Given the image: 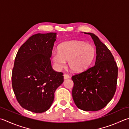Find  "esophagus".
I'll return each instance as SVG.
<instances>
[{
    "instance_id": "34e87169",
    "label": "esophagus",
    "mask_w": 129,
    "mask_h": 129,
    "mask_svg": "<svg viewBox=\"0 0 129 129\" xmlns=\"http://www.w3.org/2000/svg\"><path fill=\"white\" fill-rule=\"evenodd\" d=\"M69 76L68 74H64V78L65 79H68V78H69Z\"/></svg>"
}]
</instances>
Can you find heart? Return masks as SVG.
I'll return each mask as SVG.
<instances>
[{
	"mask_svg": "<svg viewBox=\"0 0 129 129\" xmlns=\"http://www.w3.org/2000/svg\"><path fill=\"white\" fill-rule=\"evenodd\" d=\"M95 55L92 45L85 42L72 41L64 42L58 47V51H53L51 58L56 68L61 69L69 61L72 71L80 72L87 69Z\"/></svg>",
	"mask_w": 129,
	"mask_h": 129,
	"instance_id": "heart-1",
	"label": "heart"
}]
</instances>
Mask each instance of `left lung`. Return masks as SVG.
Here are the masks:
<instances>
[{"label":"left lung","instance_id":"8db88e82","mask_svg":"<svg viewBox=\"0 0 129 129\" xmlns=\"http://www.w3.org/2000/svg\"><path fill=\"white\" fill-rule=\"evenodd\" d=\"M90 35L96 47L95 64L72 77L74 82L72 96L79 109L97 111L104 108L115 93L118 67L107 47L92 33Z\"/></svg>","mask_w":129,"mask_h":129}]
</instances>
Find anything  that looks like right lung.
Returning a JSON list of instances; mask_svg holds the SVG:
<instances>
[{
  "instance_id": "obj_1",
  "label": "right lung",
  "mask_w": 129,
  "mask_h": 129,
  "mask_svg": "<svg viewBox=\"0 0 129 129\" xmlns=\"http://www.w3.org/2000/svg\"><path fill=\"white\" fill-rule=\"evenodd\" d=\"M56 35H33L20 47L15 57L12 73L14 93L21 106L34 113L50 108L55 91L64 81L62 73L51 66Z\"/></svg>"
}]
</instances>
